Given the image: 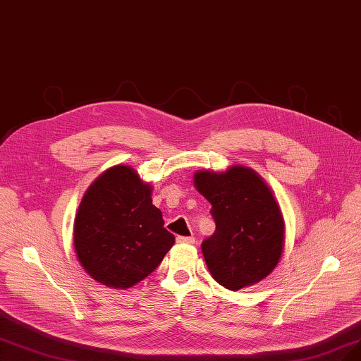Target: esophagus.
Instances as JSON below:
<instances>
[{"label":"esophagus","instance_id":"1","mask_svg":"<svg viewBox=\"0 0 361 361\" xmlns=\"http://www.w3.org/2000/svg\"><path fill=\"white\" fill-rule=\"evenodd\" d=\"M176 241L180 243V244H194L195 238L194 237H182V235H179V237H176Z\"/></svg>","mask_w":361,"mask_h":361}]
</instances>
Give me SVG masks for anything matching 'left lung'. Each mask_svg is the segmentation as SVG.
I'll return each mask as SVG.
<instances>
[{
    "label": "left lung",
    "instance_id": "1",
    "mask_svg": "<svg viewBox=\"0 0 361 361\" xmlns=\"http://www.w3.org/2000/svg\"><path fill=\"white\" fill-rule=\"evenodd\" d=\"M195 190L212 204L216 229L201 244L212 277L228 290L267 279L279 265L286 225L268 183L246 166L198 170Z\"/></svg>",
    "mask_w": 361,
    "mask_h": 361
}]
</instances>
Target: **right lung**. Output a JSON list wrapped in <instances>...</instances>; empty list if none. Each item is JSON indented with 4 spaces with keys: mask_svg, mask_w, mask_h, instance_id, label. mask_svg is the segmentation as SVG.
Segmentation results:
<instances>
[{
    "mask_svg": "<svg viewBox=\"0 0 361 361\" xmlns=\"http://www.w3.org/2000/svg\"><path fill=\"white\" fill-rule=\"evenodd\" d=\"M151 195L152 186L124 164L106 169L84 192L74 221V250L97 283L133 287L175 244Z\"/></svg>",
    "mask_w": 361,
    "mask_h": 361,
    "instance_id": "right-lung-1",
    "label": "right lung"
}]
</instances>
